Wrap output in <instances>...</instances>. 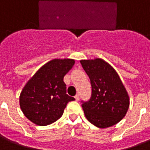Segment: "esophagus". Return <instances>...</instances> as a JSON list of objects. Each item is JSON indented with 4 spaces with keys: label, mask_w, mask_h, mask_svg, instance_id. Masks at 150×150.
<instances>
[{
    "label": "esophagus",
    "mask_w": 150,
    "mask_h": 150,
    "mask_svg": "<svg viewBox=\"0 0 150 150\" xmlns=\"http://www.w3.org/2000/svg\"><path fill=\"white\" fill-rule=\"evenodd\" d=\"M75 101H79V95H76V96H75Z\"/></svg>",
    "instance_id": "1"
}]
</instances>
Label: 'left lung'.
I'll use <instances>...</instances> for the list:
<instances>
[{"label":"left lung","instance_id":"8db88e82","mask_svg":"<svg viewBox=\"0 0 150 150\" xmlns=\"http://www.w3.org/2000/svg\"><path fill=\"white\" fill-rule=\"evenodd\" d=\"M80 62L92 86L91 98L81 105L86 119L101 129L117 124L129 107V97L118 73L102 58Z\"/></svg>","mask_w":150,"mask_h":150}]
</instances>
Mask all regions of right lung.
Instances as JSON below:
<instances>
[{
	"label": "right lung",
	"mask_w": 150,
	"mask_h": 150,
	"mask_svg": "<svg viewBox=\"0 0 150 150\" xmlns=\"http://www.w3.org/2000/svg\"><path fill=\"white\" fill-rule=\"evenodd\" d=\"M75 64L71 58H55L41 66L29 79L20 94L24 115L38 126H47L63 115L69 102L75 98L66 94L63 79Z\"/></svg>",
	"instance_id": "add662e5"
}]
</instances>
